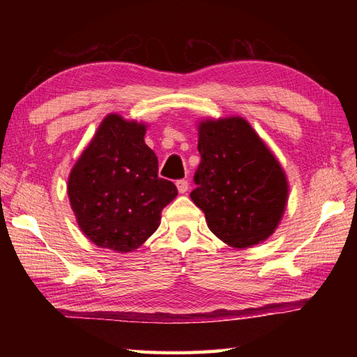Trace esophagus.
I'll return each mask as SVG.
<instances>
[{
    "instance_id": "obj_1",
    "label": "esophagus",
    "mask_w": 357,
    "mask_h": 357,
    "mask_svg": "<svg viewBox=\"0 0 357 357\" xmlns=\"http://www.w3.org/2000/svg\"><path fill=\"white\" fill-rule=\"evenodd\" d=\"M176 187H178L179 193H185L187 190H189V181H185V179H179L178 183H176Z\"/></svg>"
}]
</instances>
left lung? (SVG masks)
I'll return each instance as SVG.
<instances>
[{
	"mask_svg": "<svg viewBox=\"0 0 357 357\" xmlns=\"http://www.w3.org/2000/svg\"><path fill=\"white\" fill-rule=\"evenodd\" d=\"M202 162L192 202L211 231L234 249H247L275 231L287 209L288 179L280 162L241 116L198 123Z\"/></svg>",
	"mask_w": 357,
	"mask_h": 357,
	"instance_id": "8db88e82",
	"label": "left lung"
}]
</instances>
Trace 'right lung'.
<instances>
[{"instance_id": "add662e5", "label": "right lung", "mask_w": 357, "mask_h": 357, "mask_svg": "<svg viewBox=\"0 0 357 357\" xmlns=\"http://www.w3.org/2000/svg\"><path fill=\"white\" fill-rule=\"evenodd\" d=\"M148 126L107 114L68 179L78 227L102 249H138L160 225V213L178 195L157 176V157L144 143Z\"/></svg>"}]
</instances>
